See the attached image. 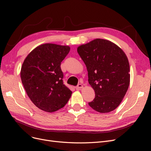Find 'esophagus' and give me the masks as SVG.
Returning a JSON list of instances; mask_svg holds the SVG:
<instances>
[{"mask_svg": "<svg viewBox=\"0 0 151 151\" xmlns=\"http://www.w3.org/2000/svg\"><path fill=\"white\" fill-rule=\"evenodd\" d=\"M83 88V85L81 84H79L78 85H77V86H76V88L77 90H80V89H81Z\"/></svg>", "mask_w": 151, "mask_h": 151, "instance_id": "obj_1", "label": "esophagus"}]
</instances>
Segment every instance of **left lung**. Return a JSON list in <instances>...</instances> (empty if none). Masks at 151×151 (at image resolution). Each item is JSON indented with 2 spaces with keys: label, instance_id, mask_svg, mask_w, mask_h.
<instances>
[{
  "label": "left lung",
  "instance_id": "1",
  "mask_svg": "<svg viewBox=\"0 0 151 151\" xmlns=\"http://www.w3.org/2000/svg\"><path fill=\"white\" fill-rule=\"evenodd\" d=\"M88 72V81L95 92L89 105L105 113L115 109L130 84V65L124 52L104 39H95L77 48Z\"/></svg>",
  "mask_w": 151,
  "mask_h": 151
}]
</instances>
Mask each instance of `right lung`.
I'll return each mask as SVG.
<instances>
[{
	"mask_svg": "<svg viewBox=\"0 0 151 151\" xmlns=\"http://www.w3.org/2000/svg\"><path fill=\"white\" fill-rule=\"evenodd\" d=\"M68 46L45 43L36 47L22 63L21 78L36 106L52 113L63 108L72 91L63 84L60 65L70 51Z\"/></svg>",
	"mask_w": 151,
	"mask_h": 151,
	"instance_id": "1",
	"label": "right lung"
}]
</instances>
